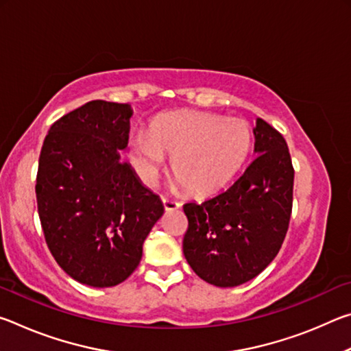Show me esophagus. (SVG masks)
I'll return each instance as SVG.
<instances>
[{"mask_svg":"<svg viewBox=\"0 0 351 351\" xmlns=\"http://www.w3.org/2000/svg\"><path fill=\"white\" fill-rule=\"evenodd\" d=\"M162 204H164L165 210H176V209H180V207H181V204L178 203V201L170 199L167 197H162Z\"/></svg>","mask_w":351,"mask_h":351,"instance_id":"obj_1","label":"esophagus"}]
</instances>
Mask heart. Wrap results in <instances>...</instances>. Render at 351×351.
I'll use <instances>...</instances> for the list:
<instances>
[{"mask_svg":"<svg viewBox=\"0 0 351 351\" xmlns=\"http://www.w3.org/2000/svg\"><path fill=\"white\" fill-rule=\"evenodd\" d=\"M252 132L243 119L201 111L171 112L130 142V161L147 184L156 180L165 154L189 192L204 195L228 184L245 164Z\"/></svg>","mask_w":351,"mask_h":351,"instance_id":"heart-1","label":"heart"}]
</instances>
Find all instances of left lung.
<instances>
[{"instance_id": "1", "label": "left lung", "mask_w": 351, "mask_h": 351, "mask_svg": "<svg viewBox=\"0 0 351 351\" xmlns=\"http://www.w3.org/2000/svg\"><path fill=\"white\" fill-rule=\"evenodd\" d=\"M254 136L257 156L232 186L201 204H184V257L195 274L219 288L257 277L288 232L294 169L287 141L260 117Z\"/></svg>"}]
</instances>
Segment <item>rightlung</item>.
Returning <instances> with one entry per match:
<instances>
[{
    "instance_id": "right-lung-1",
    "label": "right lung",
    "mask_w": 351,
    "mask_h": 351,
    "mask_svg": "<svg viewBox=\"0 0 351 351\" xmlns=\"http://www.w3.org/2000/svg\"><path fill=\"white\" fill-rule=\"evenodd\" d=\"M128 104L91 100L52 123L41 147L37 206L46 245L74 280L110 288L133 274L164 213L119 152L128 144Z\"/></svg>"
}]
</instances>
